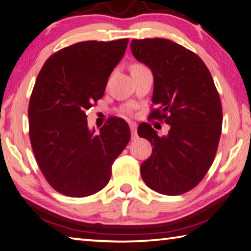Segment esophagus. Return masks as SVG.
<instances>
[{"mask_svg": "<svg viewBox=\"0 0 251 251\" xmlns=\"http://www.w3.org/2000/svg\"><path fill=\"white\" fill-rule=\"evenodd\" d=\"M129 128H130V130H132V140H137L138 135H137V132H136V129H137L136 123H130Z\"/></svg>", "mask_w": 251, "mask_h": 251, "instance_id": "obj_1", "label": "esophagus"}]
</instances>
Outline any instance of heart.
<instances>
[{"label":"heart","instance_id":"1","mask_svg":"<svg viewBox=\"0 0 251 251\" xmlns=\"http://www.w3.org/2000/svg\"><path fill=\"white\" fill-rule=\"evenodd\" d=\"M137 67H144L143 65H140V63H136V65H134L132 68H137ZM123 111H124L125 114H129L130 113V107H125V108H123Z\"/></svg>","mask_w":251,"mask_h":251}]
</instances>
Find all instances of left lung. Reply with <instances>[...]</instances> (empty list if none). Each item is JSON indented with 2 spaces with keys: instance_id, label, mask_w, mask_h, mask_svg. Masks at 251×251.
<instances>
[{
  "instance_id": "obj_1",
  "label": "left lung",
  "mask_w": 251,
  "mask_h": 251,
  "mask_svg": "<svg viewBox=\"0 0 251 251\" xmlns=\"http://www.w3.org/2000/svg\"><path fill=\"white\" fill-rule=\"evenodd\" d=\"M132 53L154 75L150 117L171 126L160 137L149 123L137 133L150 141L152 154L141 165L150 189L178 196L202 181L216 156L222 129V106L212 75L193 51L171 40H132Z\"/></svg>"
}]
</instances>
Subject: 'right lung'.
<instances>
[{"mask_svg":"<svg viewBox=\"0 0 251 251\" xmlns=\"http://www.w3.org/2000/svg\"><path fill=\"white\" fill-rule=\"evenodd\" d=\"M127 43H75L51 54L38 75L27 110L30 142L43 176L63 196L83 198L104 189L130 140L123 118L110 117L95 134L86 115L104 96Z\"/></svg>","mask_w":251,"mask_h":251,"instance_id":"obj_1","label":"right lung"}]
</instances>
